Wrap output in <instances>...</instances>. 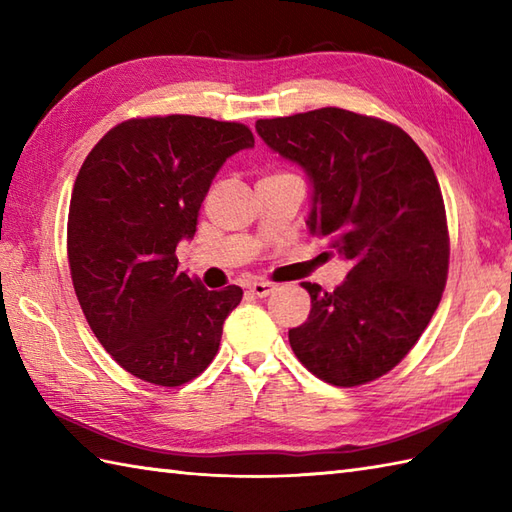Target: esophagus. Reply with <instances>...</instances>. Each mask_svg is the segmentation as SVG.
<instances>
[{
  "label": "esophagus",
  "instance_id": "esophagus-1",
  "mask_svg": "<svg viewBox=\"0 0 512 512\" xmlns=\"http://www.w3.org/2000/svg\"><path fill=\"white\" fill-rule=\"evenodd\" d=\"M248 288L255 297H268L270 292L275 290V284H270V281H253V284H250Z\"/></svg>",
  "mask_w": 512,
  "mask_h": 512
}]
</instances>
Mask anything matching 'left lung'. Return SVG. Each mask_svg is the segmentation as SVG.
Here are the masks:
<instances>
[{
  "label": "left lung",
  "mask_w": 512,
  "mask_h": 512,
  "mask_svg": "<svg viewBox=\"0 0 512 512\" xmlns=\"http://www.w3.org/2000/svg\"><path fill=\"white\" fill-rule=\"evenodd\" d=\"M255 127L308 171L310 233L352 264L332 292L303 281L312 310L288 332L292 352L330 385L372 383L418 343L447 286L449 226L431 162L398 125L339 107Z\"/></svg>",
  "instance_id": "obj_1"
}]
</instances>
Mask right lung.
<instances>
[{
    "mask_svg": "<svg viewBox=\"0 0 512 512\" xmlns=\"http://www.w3.org/2000/svg\"><path fill=\"white\" fill-rule=\"evenodd\" d=\"M255 145L242 123L202 116L129 118L81 165L68 215L76 299L125 372L160 387L200 376L220 350L242 288L206 290L178 270L215 173Z\"/></svg>",
    "mask_w": 512,
    "mask_h": 512,
    "instance_id": "1",
    "label": "right lung"
}]
</instances>
